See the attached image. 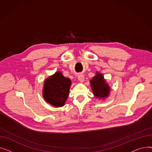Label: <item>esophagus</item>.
Segmentation results:
<instances>
[{"mask_svg":"<svg viewBox=\"0 0 152 152\" xmlns=\"http://www.w3.org/2000/svg\"><path fill=\"white\" fill-rule=\"evenodd\" d=\"M77 79H78L79 81L81 82V83H83L84 81V76L83 75H79L78 77H77Z\"/></svg>","mask_w":152,"mask_h":152,"instance_id":"1","label":"esophagus"}]
</instances>
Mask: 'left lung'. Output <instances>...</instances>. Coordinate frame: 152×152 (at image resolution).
<instances>
[{
  "mask_svg": "<svg viewBox=\"0 0 152 152\" xmlns=\"http://www.w3.org/2000/svg\"><path fill=\"white\" fill-rule=\"evenodd\" d=\"M93 94L96 98L105 99L109 96L110 87L107 83L102 74L99 72L90 81Z\"/></svg>",
  "mask_w": 152,
  "mask_h": 152,
  "instance_id": "left-lung-1",
  "label": "left lung"
}]
</instances>
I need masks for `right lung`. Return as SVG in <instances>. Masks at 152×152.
<instances>
[{
	"label": "right lung",
	"mask_w": 152,
	"mask_h": 152,
	"mask_svg": "<svg viewBox=\"0 0 152 152\" xmlns=\"http://www.w3.org/2000/svg\"><path fill=\"white\" fill-rule=\"evenodd\" d=\"M71 81L64 77L61 72L56 73L45 79L42 91L44 100L55 107L65 105L68 97Z\"/></svg>",
	"instance_id": "add662e5"
}]
</instances>
